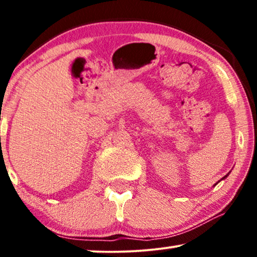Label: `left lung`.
Instances as JSON below:
<instances>
[{
	"mask_svg": "<svg viewBox=\"0 0 257 257\" xmlns=\"http://www.w3.org/2000/svg\"><path fill=\"white\" fill-rule=\"evenodd\" d=\"M227 175H228V174H227ZM227 175H226V177H223L222 179H221V180H223V179H224V178H227ZM215 185H216V184H215Z\"/></svg>",
	"mask_w": 257,
	"mask_h": 257,
	"instance_id": "obj_1",
	"label": "left lung"
}]
</instances>
